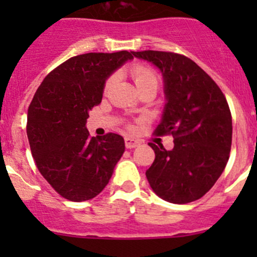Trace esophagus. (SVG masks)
<instances>
[{"instance_id": "esophagus-1", "label": "esophagus", "mask_w": 257, "mask_h": 257, "mask_svg": "<svg viewBox=\"0 0 257 257\" xmlns=\"http://www.w3.org/2000/svg\"><path fill=\"white\" fill-rule=\"evenodd\" d=\"M124 144H125L126 149H132V148L138 147V145L141 143H139V141H137V139L129 138V137H126V138L124 139Z\"/></svg>"}]
</instances>
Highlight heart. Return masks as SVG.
<instances>
[{"label": "heart", "mask_w": 257, "mask_h": 257, "mask_svg": "<svg viewBox=\"0 0 257 257\" xmlns=\"http://www.w3.org/2000/svg\"><path fill=\"white\" fill-rule=\"evenodd\" d=\"M131 76L133 78L134 83H136L137 88L139 89V92H144L147 89H158L160 83L159 74L149 66H145V64H136L131 68ZM116 80V74H110L108 77L107 80L104 82V87H103V92L108 93L110 90V88L113 87L114 83Z\"/></svg>", "instance_id": "1"}]
</instances>
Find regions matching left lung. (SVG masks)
Returning a JSON list of instances; mask_svg holds the SVG:
<instances>
[{
    "mask_svg": "<svg viewBox=\"0 0 257 257\" xmlns=\"http://www.w3.org/2000/svg\"><path fill=\"white\" fill-rule=\"evenodd\" d=\"M132 53L162 71L168 102L154 134L174 138L172 150L149 143L155 159L145 173L148 181L169 203L198 200L214 186L229 160L232 120L226 98L214 79L183 54Z\"/></svg>",
    "mask_w": 257,
    "mask_h": 257,
    "instance_id": "8db88e82",
    "label": "left lung"
}]
</instances>
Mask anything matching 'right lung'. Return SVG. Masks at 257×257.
Here are the masks:
<instances>
[{
    "label": "right lung",
    "mask_w": 257,
    "mask_h": 257,
    "mask_svg": "<svg viewBox=\"0 0 257 257\" xmlns=\"http://www.w3.org/2000/svg\"><path fill=\"white\" fill-rule=\"evenodd\" d=\"M133 53H85L47 74L27 113V137L38 170L64 199L84 201L105 188L124 153L115 133L90 137L89 110L102 102L104 82Z\"/></svg>",
    "instance_id": "1"
}]
</instances>
